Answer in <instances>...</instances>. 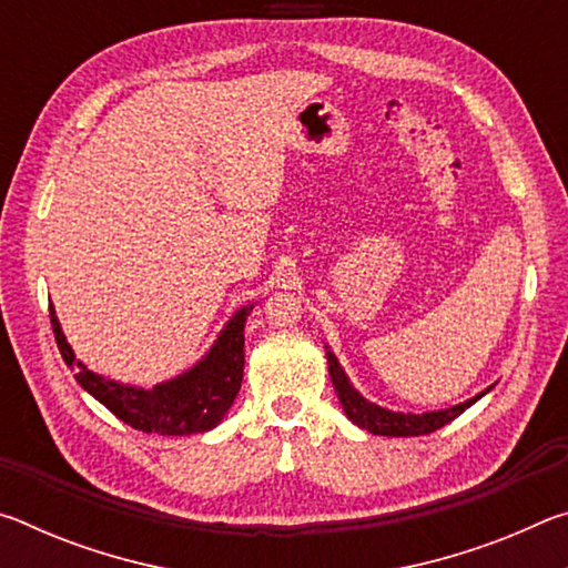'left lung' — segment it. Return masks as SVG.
Masks as SVG:
<instances>
[{"instance_id": "8db88e82", "label": "left lung", "mask_w": 568, "mask_h": 568, "mask_svg": "<svg viewBox=\"0 0 568 568\" xmlns=\"http://www.w3.org/2000/svg\"><path fill=\"white\" fill-rule=\"evenodd\" d=\"M325 358H328V373L333 381V388L338 393V400L345 410L348 420H353L358 428H365L373 436H393V438H406V436H426L434 434V430L444 428L446 423L458 418L466 408L474 406L478 398H484L488 390L494 386H488L486 390H480L478 396L468 398L458 406L450 408H440V410H426V413H403V410H390L383 408L378 403H371L368 398H363L358 390L353 388L351 378L345 376L343 365L335 358V353L325 345Z\"/></svg>"}]
</instances>
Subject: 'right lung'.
Returning <instances> with one entry per match:
<instances>
[{
    "label": "right lung",
    "instance_id": "obj_1",
    "mask_svg": "<svg viewBox=\"0 0 568 568\" xmlns=\"http://www.w3.org/2000/svg\"><path fill=\"white\" fill-rule=\"evenodd\" d=\"M253 307L255 303H250L235 311L233 318L220 331L217 341L192 368L170 381L155 383L152 388L130 386V383L104 378L90 371L67 343L52 305L50 318L57 348H60L64 363L74 371L77 383L92 398H98L104 408L142 434L192 436L213 430L233 406L240 383H243L245 321Z\"/></svg>",
    "mask_w": 568,
    "mask_h": 568
}]
</instances>
